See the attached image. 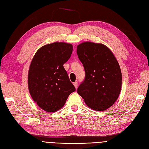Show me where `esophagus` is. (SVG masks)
I'll return each mask as SVG.
<instances>
[{"instance_id":"esophagus-1","label":"esophagus","mask_w":149,"mask_h":149,"mask_svg":"<svg viewBox=\"0 0 149 149\" xmlns=\"http://www.w3.org/2000/svg\"><path fill=\"white\" fill-rule=\"evenodd\" d=\"M73 85L74 86V87H75L76 88H78V83H77V82H74V83H73Z\"/></svg>"}]
</instances>
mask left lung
Instances as JSON below:
<instances>
[{
  "mask_svg": "<svg viewBox=\"0 0 149 149\" xmlns=\"http://www.w3.org/2000/svg\"><path fill=\"white\" fill-rule=\"evenodd\" d=\"M77 55L84 66L85 78L78 93L91 109L102 111L112 106L119 96L122 74L111 49L101 43L83 42Z\"/></svg>",
  "mask_w": 149,
  "mask_h": 149,
  "instance_id": "8db88e82",
  "label": "left lung"
}]
</instances>
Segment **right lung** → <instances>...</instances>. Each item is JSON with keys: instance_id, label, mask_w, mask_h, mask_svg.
Listing matches in <instances>:
<instances>
[{"instance_id": "add662e5", "label": "right lung", "mask_w": 149, "mask_h": 149, "mask_svg": "<svg viewBox=\"0 0 149 149\" xmlns=\"http://www.w3.org/2000/svg\"><path fill=\"white\" fill-rule=\"evenodd\" d=\"M72 52L71 44L55 42L43 46L35 54L29 68L28 86L33 100L44 111L60 109L76 91L63 67Z\"/></svg>"}]
</instances>
